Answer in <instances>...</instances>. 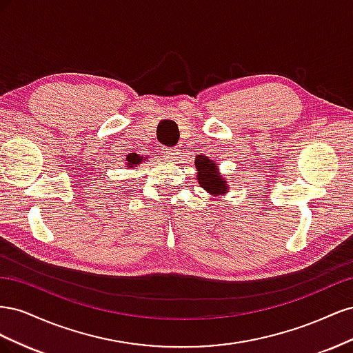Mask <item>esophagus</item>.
<instances>
[{
	"instance_id": "esophagus-1",
	"label": "esophagus",
	"mask_w": 353,
	"mask_h": 353,
	"mask_svg": "<svg viewBox=\"0 0 353 353\" xmlns=\"http://www.w3.org/2000/svg\"><path fill=\"white\" fill-rule=\"evenodd\" d=\"M163 154H165V157H166V159L174 160V159H176L178 150H176L175 147H163Z\"/></svg>"
}]
</instances>
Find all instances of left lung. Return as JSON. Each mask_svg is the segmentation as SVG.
<instances>
[{
	"mask_svg": "<svg viewBox=\"0 0 353 353\" xmlns=\"http://www.w3.org/2000/svg\"><path fill=\"white\" fill-rule=\"evenodd\" d=\"M196 169L199 170V184L210 194H223L227 191V183L222 181L215 163L208 157H199L196 160Z\"/></svg>",
	"mask_w": 353,
	"mask_h": 353,
	"instance_id": "1",
	"label": "left lung"
}]
</instances>
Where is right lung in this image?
<instances>
[{
  "label": "right lung",
  "instance_id": "add662e5",
  "mask_svg": "<svg viewBox=\"0 0 353 353\" xmlns=\"http://www.w3.org/2000/svg\"><path fill=\"white\" fill-rule=\"evenodd\" d=\"M138 162H140V159H138V157L131 159V163H132V165H138Z\"/></svg>",
  "mask_w": 353,
  "mask_h": 353
}]
</instances>
